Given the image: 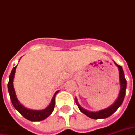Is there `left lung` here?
<instances>
[{"instance_id":"8db88e82","label":"left lung","mask_w":135,"mask_h":135,"mask_svg":"<svg viewBox=\"0 0 135 135\" xmlns=\"http://www.w3.org/2000/svg\"><path fill=\"white\" fill-rule=\"evenodd\" d=\"M114 63L116 65V66L117 67L118 69H119L120 80V92L117 99L116 100V101L112 104V106H110L107 109L99 111V112H90V111H88V110L83 109V108L80 107V104H78V102L77 98L75 99L76 104H77L78 109H80V111L82 113H83L85 115H86L87 117L91 118V119H106V118L109 117L119 109V107L122 105L123 101H124V96H125L126 88H127V80H126L125 77H124V71H123L122 68L119 65H117L115 62Z\"/></svg>"}]
</instances>
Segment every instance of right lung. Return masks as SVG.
I'll list each match as a JSON object with an SVG mask.
<instances>
[{"label":"right lung","mask_w":135,"mask_h":135,"mask_svg":"<svg viewBox=\"0 0 135 135\" xmlns=\"http://www.w3.org/2000/svg\"><path fill=\"white\" fill-rule=\"evenodd\" d=\"M16 67L17 66L14 67L12 69V71L11 73L9 76V81L8 83V93H9L10 98H11V101L12 102L13 106L23 116V117L29 121L39 122V121H42V120L45 119L52 113L54 107H55V96L59 92V90L55 93L50 105L46 109H42V110H32V109H27L25 107H23L18 100L17 96L16 95L14 87H13V78H14V75H15Z\"/></svg>","instance_id":"right-lung-1"}]
</instances>
